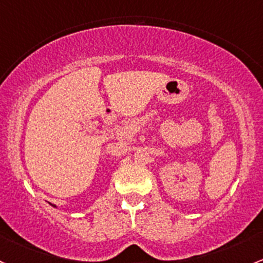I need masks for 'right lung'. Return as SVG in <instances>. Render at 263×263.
<instances>
[{
	"instance_id": "obj_1",
	"label": "right lung",
	"mask_w": 263,
	"mask_h": 263,
	"mask_svg": "<svg viewBox=\"0 0 263 263\" xmlns=\"http://www.w3.org/2000/svg\"><path fill=\"white\" fill-rule=\"evenodd\" d=\"M53 207H56V206H53Z\"/></svg>"
}]
</instances>
